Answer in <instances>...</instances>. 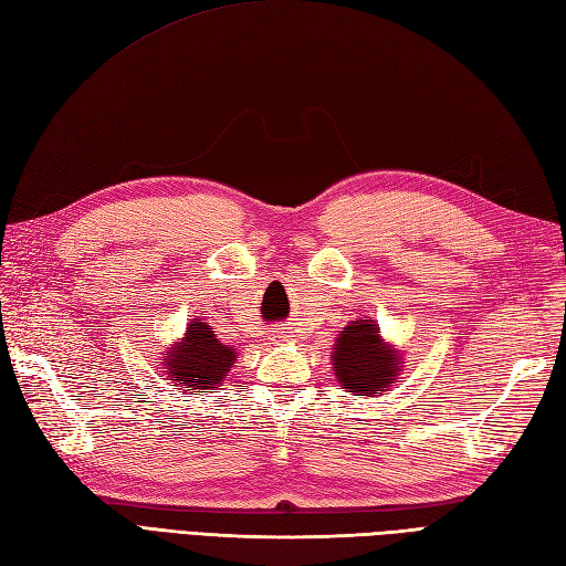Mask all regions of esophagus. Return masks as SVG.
Wrapping results in <instances>:
<instances>
[{
    "instance_id": "1",
    "label": "esophagus",
    "mask_w": 566,
    "mask_h": 566,
    "mask_svg": "<svg viewBox=\"0 0 566 566\" xmlns=\"http://www.w3.org/2000/svg\"><path fill=\"white\" fill-rule=\"evenodd\" d=\"M286 335H282V333H277V335H274V339H284Z\"/></svg>"
}]
</instances>
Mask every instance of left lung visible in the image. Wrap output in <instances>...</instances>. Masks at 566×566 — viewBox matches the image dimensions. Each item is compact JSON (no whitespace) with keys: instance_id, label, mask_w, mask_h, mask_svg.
<instances>
[{"instance_id":"obj_1","label":"left lung","mask_w":566,"mask_h":566,"mask_svg":"<svg viewBox=\"0 0 566 566\" xmlns=\"http://www.w3.org/2000/svg\"><path fill=\"white\" fill-rule=\"evenodd\" d=\"M335 376L349 392L386 390L400 371V357L378 335L374 321H354L337 337L333 352Z\"/></svg>"}]
</instances>
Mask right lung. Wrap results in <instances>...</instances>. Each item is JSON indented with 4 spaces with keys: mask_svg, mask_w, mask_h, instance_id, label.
<instances>
[{
    "mask_svg": "<svg viewBox=\"0 0 566 566\" xmlns=\"http://www.w3.org/2000/svg\"><path fill=\"white\" fill-rule=\"evenodd\" d=\"M168 376L176 386L186 384L192 392L214 390L223 376L231 371L235 352L229 345H221L214 337L212 325L192 321L186 331L182 343L168 352Z\"/></svg>",
    "mask_w": 566,
    "mask_h": 566,
    "instance_id": "obj_1",
    "label": "right lung"
}]
</instances>
